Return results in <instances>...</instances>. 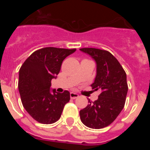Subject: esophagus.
<instances>
[{
	"instance_id": "1",
	"label": "esophagus",
	"mask_w": 150,
	"mask_h": 150,
	"mask_svg": "<svg viewBox=\"0 0 150 150\" xmlns=\"http://www.w3.org/2000/svg\"><path fill=\"white\" fill-rule=\"evenodd\" d=\"M70 96H71V99H76L79 97V95L76 93H74V92H71L70 93Z\"/></svg>"
}]
</instances>
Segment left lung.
Masks as SVG:
<instances>
[{"label":"left lung","mask_w":150,"mask_h":150,"mask_svg":"<svg viewBox=\"0 0 150 150\" xmlns=\"http://www.w3.org/2000/svg\"><path fill=\"white\" fill-rule=\"evenodd\" d=\"M80 50L96 62L97 75L91 86L95 91H100L98 100H88L87 107L79 111L80 120L88 128L100 129L110 125L122 110L128 89L126 73L119 61L107 50Z\"/></svg>","instance_id":"1"}]
</instances>
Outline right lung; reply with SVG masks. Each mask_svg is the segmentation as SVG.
I'll return each instance as SVG.
<instances>
[{"label":"right lung","mask_w":150,"mask_h":150,"mask_svg":"<svg viewBox=\"0 0 150 150\" xmlns=\"http://www.w3.org/2000/svg\"><path fill=\"white\" fill-rule=\"evenodd\" d=\"M76 49L45 47L34 52L19 69L18 91L22 105L31 117L42 124H52L60 119L70 92L50 91L51 81L61 70L62 62Z\"/></svg>","instance_id":"obj_1"}]
</instances>
